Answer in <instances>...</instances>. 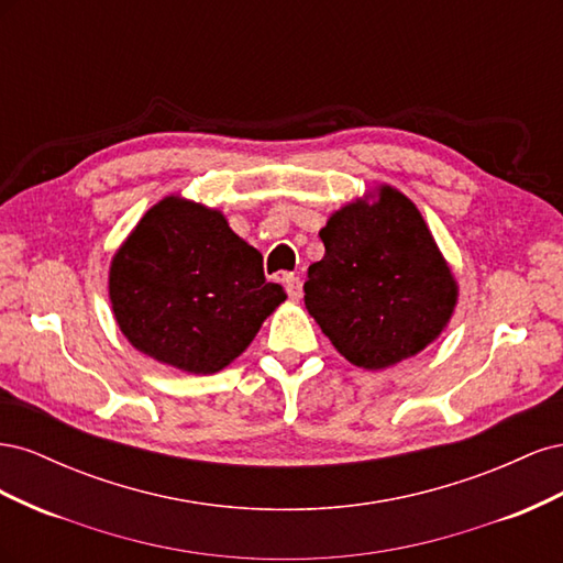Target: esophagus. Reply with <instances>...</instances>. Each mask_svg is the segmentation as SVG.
Returning a JSON list of instances; mask_svg holds the SVG:
<instances>
[{
    "mask_svg": "<svg viewBox=\"0 0 563 563\" xmlns=\"http://www.w3.org/2000/svg\"><path fill=\"white\" fill-rule=\"evenodd\" d=\"M284 288H286L288 298H291V300H300V296H302V284H300V279H298L296 275H286V277H284Z\"/></svg>",
    "mask_w": 563,
    "mask_h": 563,
    "instance_id": "obj_1",
    "label": "esophagus"
}]
</instances>
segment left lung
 Returning <instances> with one entry per match:
<instances>
[{"mask_svg":"<svg viewBox=\"0 0 563 563\" xmlns=\"http://www.w3.org/2000/svg\"><path fill=\"white\" fill-rule=\"evenodd\" d=\"M323 258L305 282V308L354 366L387 368L418 354L446 327L457 288L411 199L380 187L319 232Z\"/></svg>","mask_w":563,"mask_h":563,"instance_id":"8db88e82","label":"left lung"}]
</instances>
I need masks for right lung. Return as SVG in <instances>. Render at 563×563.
<instances>
[{
	"label": "right lung",
	"instance_id": "obj_1",
	"mask_svg": "<svg viewBox=\"0 0 563 563\" xmlns=\"http://www.w3.org/2000/svg\"><path fill=\"white\" fill-rule=\"evenodd\" d=\"M284 298L223 213L178 197L143 216L110 267L112 310L129 343L203 376L240 356Z\"/></svg>",
	"mask_w": 563,
	"mask_h": 563
}]
</instances>
